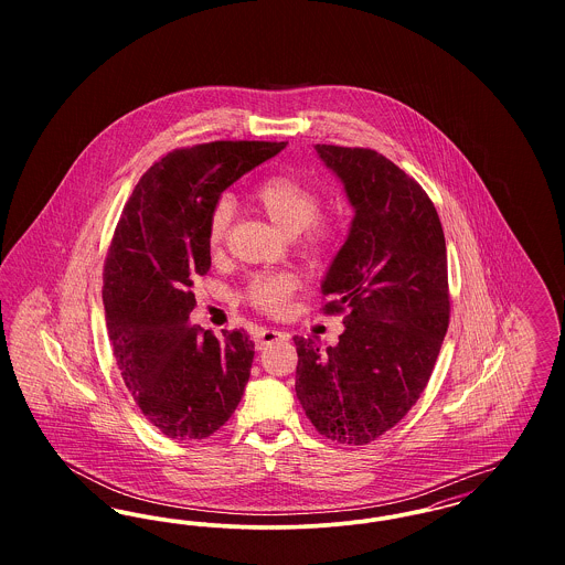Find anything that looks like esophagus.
Here are the masks:
<instances>
[{
    "label": "esophagus",
    "mask_w": 565,
    "mask_h": 565,
    "mask_svg": "<svg viewBox=\"0 0 565 565\" xmlns=\"http://www.w3.org/2000/svg\"><path fill=\"white\" fill-rule=\"evenodd\" d=\"M286 334L281 330H275V328H260L254 332V343H256V350H265L270 343L284 339Z\"/></svg>",
    "instance_id": "obj_1"
}]
</instances>
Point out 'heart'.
<instances>
[{
  "label": "heart",
  "instance_id": "1",
  "mask_svg": "<svg viewBox=\"0 0 565 565\" xmlns=\"http://www.w3.org/2000/svg\"><path fill=\"white\" fill-rule=\"evenodd\" d=\"M249 196L277 228L288 235L302 233V242L309 249H323L334 239L332 224L316 217L322 205L320 192L295 175H269L252 189ZM231 217L233 203L228 199H220L207 217V243L212 249L224 242ZM298 277L290 270H263L249 277L243 295L249 305L267 313H281L298 290Z\"/></svg>",
  "mask_w": 565,
  "mask_h": 565
}]
</instances>
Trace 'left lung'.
<instances>
[{
  "label": "left lung",
  "mask_w": 565,
  "mask_h": 565,
  "mask_svg": "<svg viewBox=\"0 0 565 565\" xmlns=\"http://www.w3.org/2000/svg\"><path fill=\"white\" fill-rule=\"evenodd\" d=\"M343 182L353 220L326 270L339 345L295 337L296 398L316 430L366 445L394 428L430 381L449 326L447 247L424 189L369 148L316 146Z\"/></svg>",
  "instance_id": "obj_1"
}]
</instances>
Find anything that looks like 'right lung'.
I'll return each instance as SVG.
<instances>
[{"label": "right lung", "instance_id": "obj_1", "mask_svg": "<svg viewBox=\"0 0 565 565\" xmlns=\"http://www.w3.org/2000/svg\"><path fill=\"white\" fill-rule=\"evenodd\" d=\"M286 141H212L169 152L129 196L104 269L114 358L146 419L175 440H201L242 403L254 343L245 330L190 326L192 284L212 267L207 217L222 192Z\"/></svg>", "mask_w": 565, "mask_h": 565}]
</instances>
